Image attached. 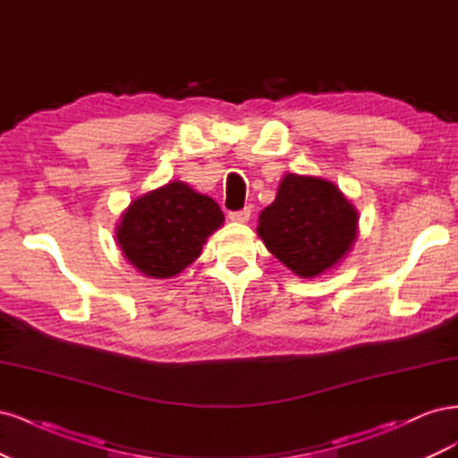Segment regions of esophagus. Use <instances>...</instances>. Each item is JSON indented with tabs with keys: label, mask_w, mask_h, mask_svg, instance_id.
Wrapping results in <instances>:
<instances>
[{
	"label": "esophagus",
	"mask_w": 458,
	"mask_h": 458,
	"mask_svg": "<svg viewBox=\"0 0 458 458\" xmlns=\"http://www.w3.org/2000/svg\"><path fill=\"white\" fill-rule=\"evenodd\" d=\"M250 214H252L250 208H242L239 212H229V219L234 221V224H246V221L250 219Z\"/></svg>",
	"instance_id": "esophagus-1"
}]
</instances>
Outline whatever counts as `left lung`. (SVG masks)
Here are the masks:
<instances>
[{"mask_svg":"<svg viewBox=\"0 0 458 458\" xmlns=\"http://www.w3.org/2000/svg\"><path fill=\"white\" fill-rule=\"evenodd\" d=\"M359 216L342 191L323 177L286 174L275 200L259 214L267 250L301 279H315L350 254Z\"/></svg>","mask_w":458,"mask_h":458,"instance_id":"8db88e82","label":"left lung"}]
</instances>
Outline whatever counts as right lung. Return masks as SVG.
I'll list each match as a JSON object with an SVG mask.
<instances>
[{
    "label": "right lung",
    "instance_id": "1",
    "mask_svg": "<svg viewBox=\"0 0 458 458\" xmlns=\"http://www.w3.org/2000/svg\"><path fill=\"white\" fill-rule=\"evenodd\" d=\"M224 221L214 199L175 179L126 208L116 227V242L145 276L172 279L200 256L206 239Z\"/></svg>",
    "mask_w": 458,
    "mask_h": 458
}]
</instances>
